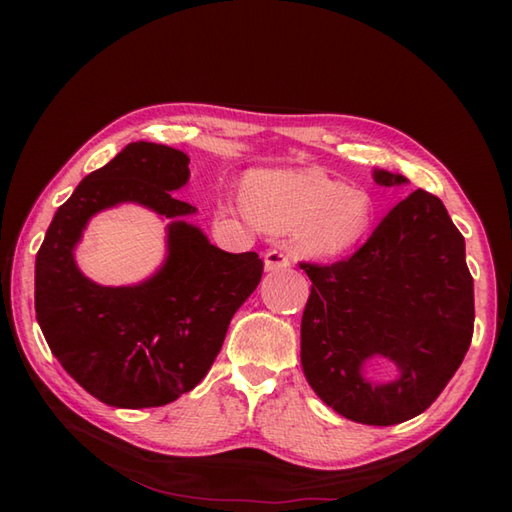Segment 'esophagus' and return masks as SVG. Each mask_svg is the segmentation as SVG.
<instances>
[{"instance_id":"34e87169","label":"esophagus","mask_w":512,"mask_h":512,"mask_svg":"<svg viewBox=\"0 0 512 512\" xmlns=\"http://www.w3.org/2000/svg\"><path fill=\"white\" fill-rule=\"evenodd\" d=\"M264 266H266L268 273H273V270L288 268L290 266V255L281 248H270L264 253Z\"/></svg>"}]
</instances>
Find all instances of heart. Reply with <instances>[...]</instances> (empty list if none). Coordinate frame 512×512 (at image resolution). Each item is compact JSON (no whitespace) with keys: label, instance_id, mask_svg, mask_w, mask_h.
Listing matches in <instances>:
<instances>
[{"label":"heart","instance_id":"heart-1","mask_svg":"<svg viewBox=\"0 0 512 512\" xmlns=\"http://www.w3.org/2000/svg\"><path fill=\"white\" fill-rule=\"evenodd\" d=\"M246 209L270 231L295 228L297 244L314 257L352 250L372 226V198L317 169L255 171L246 180Z\"/></svg>","mask_w":512,"mask_h":512}]
</instances>
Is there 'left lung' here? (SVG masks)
<instances>
[{
  "label": "left lung",
  "mask_w": 512,
  "mask_h": 512,
  "mask_svg": "<svg viewBox=\"0 0 512 512\" xmlns=\"http://www.w3.org/2000/svg\"><path fill=\"white\" fill-rule=\"evenodd\" d=\"M380 187L405 178L374 171ZM312 288L301 319V365L317 396L347 420L389 427L418 416L464 361L473 339V277L464 237L438 195L416 189L367 242L334 264H299ZM401 378L378 386L367 357Z\"/></svg>",
  "instance_id": "left-lung-1"
}]
</instances>
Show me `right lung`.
Masks as SVG:
<instances>
[{
  "mask_svg": "<svg viewBox=\"0 0 512 512\" xmlns=\"http://www.w3.org/2000/svg\"><path fill=\"white\" fill-rule=\"evenodd\" d=\"M189 180V156L156 143L127 145L59 206L35 262V310L48 347L105 405H169L209 372L233 314L264 273L257 253H226L182 220L195 206L171 191ZM138 201L171 216L170 257L140 287H99L71 250L94 213Z\"/></svg>",
  "mask_w": 512,
  "mask_h": 512,
  "instance_id": "obj_1",
  "label": "right lung"
}]
</instances>
